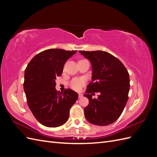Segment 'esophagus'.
Instances as JSON below:
<instances>
[{"mask_svg":"<svg viewBox=\"0 0 157 157\" xmlns=\"http://www.w3.org/2000/svg\"><path fill=\"white\" fill-rule=\"evenodd\" d=\"M82 94H78V98L79 99H80V98H82Z\"/></svg>","mask_w":157,"mask_h":157,"instance_id":"34e87169","label":"esophagus"}]
</instances>
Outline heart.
<instances>
[{
	"mask_svg": "<svg viewBox=\"0 0 157 157\" xmlns=\"http://www.w3.org/2000/svg\"><path fill=\"white\" fill-rule=\"evenodd\" d=\"M84 84V80L82 78H74L69 83L70 87L77 91H79V90L82 88V87Z\"/></svg>",
	"mask_w": 157,
	"mask_h": 157,
	"instance_id": "1",
	"label": "heart"
}]
</instances>
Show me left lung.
Instances as JSON below:
<instances>
[{
    "instance_id": "8db88e82",
    "label": "left lung",
    "mask_w": 157,
    "mask_h": 157,
    "mask_svg": "<svg viewBox=\"0 0 157 157\" xmlns=\"http://www.w3.org/2000/svg\"><path fill=\"white\" fill-rule=\"evenodd\" d=\"M91 63L92 81L84 96L89 99L84 108L86 120L92 124L107 126L115 122L125 107L130 90L126 68L116 57L105 51H79ZM99 92L98 99L89 94Z\"/></svg>"
}]
</instances>
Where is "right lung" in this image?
Segmentation results:
<instances>
[{"label": "right lung", "instance_id": "add662e5", "mask_svg": "<svg viewBox=\"0 0 157 157\" xmlns=\"http://www.w3.org/2000/svg\"><path fill=\"white\" fill-rule=\"evenodd\" d=\"M77 50L52 48L36 54L27 65L24 88L27 105L36 119L46 127L55 128L67 121L69 109L78 94L71 89L56 90V78L61 75L67 60Z\"/></svg>", "mask_w": 157, "mask_h": 157}]
</instances>
